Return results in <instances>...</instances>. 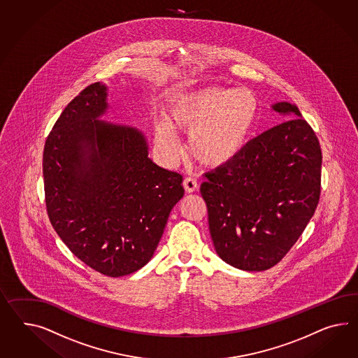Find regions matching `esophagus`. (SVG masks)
<instances>
[{
    "mask_svg": "<svg viewBox=\"0 0 358 358\" xmlns=\"http://www.w3.org/2000/svg\"><path fill=\"white\" fill-rule=\"evenodd\" d=\"M184 187L186 193H194L198 190V182L192 177H187L184 180Z\"/></svg>",
    "mask_w": 358,
    "mask_h": 358,
    "instance_id": "esophagus-1",
    "label": "esophagus"
}]
</instances>
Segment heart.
I'll list each match as a JSON object with an SVG mask.
<instances>
[{
  "label": "heart",
  "instance_id": "heart-1",
  "mask_svg": "<svg viewBox=\"0 0 358 358\" xmlns=\"http://www.w3.org/2000/svg\"><path fill=\"white\" fill-rule=\"evenodd\" d=\"M257 115V97L248 88L208 86L181 92L168 103V120L155 122V143L165 159L176 160L180 145L174 130L189 134L194 157L207 166L220 168L242 154Z\"/></svg>",
  "mask_w": 358,
  "mask_h": 358
}]
</instances>
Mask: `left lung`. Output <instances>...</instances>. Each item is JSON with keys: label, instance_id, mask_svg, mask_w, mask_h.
<instances>
[{"label": "left lung", "instance_id": "1", "mask_svg": "<svg viewBox=\"0 0 358 358\" xmlns=\"http://www.w3.org/2000/svg\"><path fill=\"white\" fill-rule=\"evenodd\" d=\"M285 122L252 139L232 163L204 174L215 250L243 271L273 267L300 238L320 195L318 138L288 101L271 106Z\"/></svg>", "mask_w": 358, "mask_h": 358}]
</instances>
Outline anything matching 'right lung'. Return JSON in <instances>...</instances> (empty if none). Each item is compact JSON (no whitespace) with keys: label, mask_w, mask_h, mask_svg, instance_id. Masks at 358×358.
I'll list each match as a JSON object with an SVG mask.
<instances>
[{"label":"right lung","mask_w":358,"mask_h":358,"mask_svg":"<svg viewBox=\"0 0 358 358\" xmlns=\"http://www.w3.org/2000/svg\"><path fill=\"white\" fill-rule=\"evenodd\" d=\"M106 96L97 82L69 103L45 141L43 176L59 238L92 270L120 278L152 258L184 187L148 157L141 130L100 120Z\"/></svg>","instance_id":"obj_1"}]
</instances>
